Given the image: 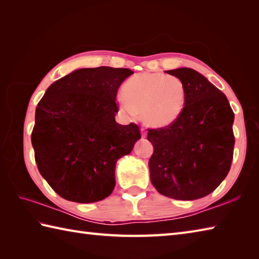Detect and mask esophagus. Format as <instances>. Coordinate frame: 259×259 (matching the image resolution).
Masks as SVG:
<instances>
[{
    "label": "esophagus",
    "instance_id": "1",
    "mask_svg": "<svg viewBox=\"0 0 259 259\" xmlns=\"http://www.w3.org/2000/svg\"><path fill=\"white\" fill-rule=\"evenodd\" d=\"M141 137H142V138H146V137H147V133H146L145 128H141Z\"/></svg>",
    "mask_w": 259,
    "mask_h": 259
}]
</instances>
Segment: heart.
<instances>
[{
	"instance_id": "1",
	"label": "heart",
	"mask_w": 259,
	"mask_h": 259,
	"mask_svg": "<svg viewBox=\"0 0 259 259\" xmlns=\"http://www.w3.org/2000/svg\"><path fill=\"white\" fill-rule=\"evenodd\" d=\"M124 99L119 104L131 118L141 114L147 124L162 128L174 123L184 112L187 97L185 82L164 73H139L122 87Z\"/></svg>"
}]
</instances>
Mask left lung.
Returning <instances> with one entry per match:
<instances>
[{
  "instance_id": "8db88e82",
  "label": "left lung",
  "mask_w": 259,
  "mask_h": 259,
  "mask_svg": "<svg viewBox=\"0 0 259 259\" xmlns=\"http://www.w3.org/2000/svg\"><path fill=\"white\" fill-rule=\"evenodd\" d=\"M181 79L188 97L174 123L149 129L153 146L150 180L159 194L194 200L210 194L232 166L234 112L226 96L205 76L189 68L166 71Z\"/></svg>"
}]
</instances>
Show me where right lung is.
<instances>
[{
    "label": "right lung",
    "instance_id": "obj_1",
    "mask_svg": "<svg viewBox=\"0 0 259 259\" xmlns=\"http://www.w3.org/2000/svg\"><path fill=\"white\" fill-rule=\"evenodd\" d=\"M134 72L79 69L48 88L37 103L31 141L41 176L59 196L89 203L111 195L118 159L141 138L139 126L115 122L117 92Z\"/></svg>",
    "mask_w": 259,
    "mask_h": 259
}]
</instances>
